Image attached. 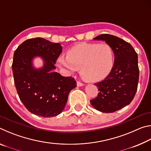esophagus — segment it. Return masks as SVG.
I'll use <instances>...</instances> for the list:
<instances>
[{"label":"esophagus","mask_w":151,"mask_h":151,"mask_svg":"<svg viewBox=\"0 0 151 151\" xmlns=\"http://www.w3.org/2000/svg\"><path fill=\"white\" fill-rule=\"evenodd\" d=\"M76 85H77V86H82L84 85V84L81 83L80 81H77V82H76Z\"/></svg>","instance_id":"34e87169"}]
</instances>
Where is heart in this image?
I'll return each instance as SVG.
<instances>
[{"label":"heart","mask_w":151,"mask_h":151,"mask_svg":"<svg viewBox=\"0 0 151 151\" xmlns=\"http://www.w3.org/2000/svg\"><path fill=\"white\" fill-rule=\"evenodd\" d=\"M114 55L107 44H83L71 48L66 56H60L57 63L67 73H74L80 68L85 81L99 82L105 78L114 65Z\"/></svg>","instance_id":"heart-1"}]
</instances>
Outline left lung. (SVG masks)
Wrapping results in <instances>:
<instances>
[{
	"label": "left lung",
	"instance_id": "left-lung-1",
	"mask_svg": "<svg viewBox=\"0 0 151 151\" xmlns=\"http://www.w3.org/2000/svg\"><path fill=\"white\" fill-rule=\"evenodd\" d=\"M93 39L111 46L114 62L109 75L94 84L100 92L91 103L99 111L115 112L131 103L136 93L139 77L138 56L129 42L115 36L103 34Z\"/></svg>",
	"mask_w": 151,
	"mask_h": 151
}]
</instances>
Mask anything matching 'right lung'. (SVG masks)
Instances as JSON below:
<instances>
[{"label":"right lung","mask_w":151,"mask_h":151,"mask_svg":"<svg viewBox=\"0 0 151 151\" xmlns=\"http://www.w3.org/2000/svg\"><path fill=\"white\" fill-rule=\"evenodd\" d=\"M63 51L59 43L42 38L30 39L14 51L12 68L20 101L28 111L37 116H56L65 109L70 91L76 86L71 76L55 72V64ZM40 58L39 68L33 63Z\"/></svg>","instance_id":"add662e5"}]
</instances>
